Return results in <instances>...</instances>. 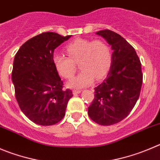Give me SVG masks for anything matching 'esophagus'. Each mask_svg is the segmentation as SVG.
<instances>
[{
	"instance_id": "esophagus-1",
	"label": "esophagus",
	"mask_w": 160,
	"mask_h": 160,
	"mask_svg": "<svg viewBox=\"0 0 160 160\" xmlns=\"http://www.w3.org/2000/svg\"><path fill=\"white\" fill-rule=\"evenodd\" d=\"M80 92H81V91L80 90H74L72 92V93H73V95H77V94H80Z\"/></svg>"
}]
</instances>
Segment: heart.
<instances>
[{
	"mask_svg": "<svg viewBox=\"0 0 160 160\" xmlns=\"http://www.w3.org/2000/svg\"><path fill=\"white\" fill-rule=\"evenodd\" d=\"M68 57L62 54L53 55V64L57 72L65 79H71L76 72V62L82 70L72 79L68 86L72 88L88 87L95 78H103L110 70L112 54L108 45L101 40L77 38L65 46Z\"/></svg>",
	"mask_w": 160,
	"mask_h": 160,
	"instance_id": "b5f03b06",
	"label": "heart"
}]
</instances>
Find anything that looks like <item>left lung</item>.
I'll return each mask as SVG.
<instances>
[{"instance_id": "1", "label": "left lung", "mask_w": 160, "mask_h": 160, "mask_svg": "<svg viewBox=\"0 0 160 160\" xmlns=\"http://www.w3.org/2000/svg\"><path fill=\"white\" fill-rule=\"evenodd\" d=\"M111 46L112 62L107 78L95 88L89 117L101 125H111L127 117L140 96L143 82L141 63L134 48L110 30L96 32Z\"/></svg>"}]
</instances>
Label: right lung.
Segmentation results:
<instances>
[{"label": "right lung", "instance_id": "add662e5", "mask_svg": "<svg viewBox=\"0 0 160 160\" xmlns=\"http://www.w3.org/2000/svg\"><path fill=\"white\" fill-rule=\"evenodd\" d=\"M71 35L44 32L23 43L13 62L12 80L19 107L34 123L52 125L62 120L72 97L63 89L53 64V51Z\"/></svg>", "mask_w": 160, "mask_h": 160}]
</instances>
